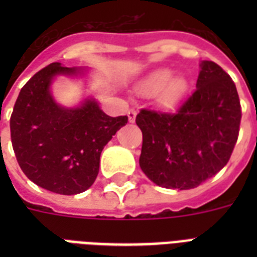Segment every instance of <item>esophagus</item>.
Returning <instances> with one entry per match:
<instances>
[{"instance_id":"obj_1","label":"esophagus","mask_w":257,"mask_h":257,"mask_svg":"<svg viewBox=\"0 0 257 257\" xmlns=\"http://www.w3.org/2000/svg\"><path fill=\"white\" fill-rule=\"evenodd\" d=\"M136 114H137V110L135 108H131L128 110V118L131 122H133L135 121V118H136Z\"/></svg>"}]
</instances>
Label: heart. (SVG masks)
<instances>
[{
	"label": "heart",
	"mask_w": 257,
	"mask_h": 257,
	"mask_svg": "<svg viewBox=\"0 0 257 257\" xmlns=\"http://www.w3.org/2000/svg\"><path fill=\"white\" fill-rule=\"evenodd\" d=\"M171 72L169 70H159L153 73L145 82V90L149 93H155L160 91V102L165 106H173L177 104L181 97L187 92V81L184 78H175L169 81L171 78Z\"/></svg>",
	"instance_id": "b5f03b06"
}]
</instances>
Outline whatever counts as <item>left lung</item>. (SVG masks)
I'll list each match as a JSON object with an SVG mask.
<instances>
[{"instance_id": "obj_1", "label": "left lung", "mask_w": 257, "mask_h": 257, "mask_svg": "<svg viewBox=\"0 0 257 257\" xmlns=\"http://www.w3.org/2000/svg\"><path fill=\"white\" fill-rule=\"evenodd\" d=\"M240 121L235 82L216 62L203 61L196 89L176 112L143 108L136 116L141 169L160 187H199L227 165Z\"/></svg>"}]
</instances>
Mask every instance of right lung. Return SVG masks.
<instances>
[{"mask_svg": "<svg viewBox=\"0 0 257 257\" xmlns=\"http://www.w3.org/2000/svg\"><path fill=\"white\" fill-rule=\"evenodd\" d=\"M74 68L53 62L22 86L10 116V137L20 168L38 187L60 195L86 191L96 180L102 149L128 116L105 114L94 100L62 108L49 93L52 77Z\"/></svg>", "mask_w": 257, "mask_h": 257, "instance_id": "add662e5", "label": "right lung"}]
</instances>
